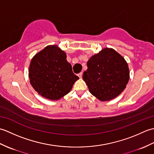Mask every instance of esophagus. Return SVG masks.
I'll return each instance as SVG.
<instances>
[{
  "instance_id": "34e87169",
  "label": "esophagus",
  "mask_w": 154,
  "mask_h": 154,
  "mask_svg": "<svg viewBox=\"0 0 154 154\" xmlns=\"http://www.w3.org/2000/svg\"><path fill=\"white\" fill-rule=\"evenodd\" d=\"M82 75H83V73H82V72H81V73L78 74V77H79L81 79V78H82Z\"/></svg>"
}]
</instances>
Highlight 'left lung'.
I'll list each match as a JSON object with an SVG mask.
<instances>
[{
    "label": "left lung",
    "mask_w": 154,
    "mask_h": 154,
    "mask_svg": "<svg viewBox=\"0 0 154 154\" xmlns=\"http://www.w3.org/2000/svg\"><path fill=\"white\" fill-rule=\"evenodd\" d=\"M83 79L89 92L100 101L115 99L122 92L130 79L126 61L112 48H105L87 61Z\"/></svg>",
    "instance_id": "8db88e82"
}]
</instances>
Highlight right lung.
<instances>
[{
	"label": "right lung",
	"mask_w": 154,
	"mask_h": 154,
	"mask_svg": "<svg viewBox=\"0 0 154 154\" xmlns=\"http://www.w3.org/2000/svg\"><path fill=\"white\" fill-rule=\"evenodd\" d=\"M65 52L57 45H50L32 57L29 80L36 92L45 99L57 100L66 95L79 79L66 60Z\"/></svg>",
	"instance_id": "add662e5"
}]
</instances>
